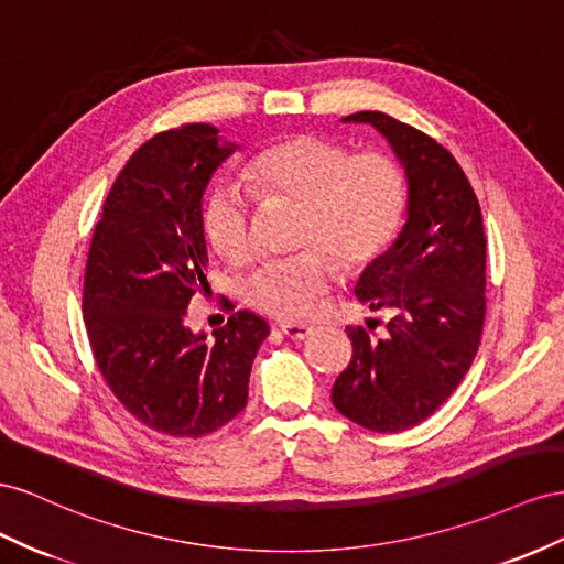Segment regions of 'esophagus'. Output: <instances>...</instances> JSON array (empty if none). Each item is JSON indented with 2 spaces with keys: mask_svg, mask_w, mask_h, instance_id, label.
<instances>
[{
  "mask_svg": "<svg viewBox=\"0 0 564 564\" xmlns=\"http://www.w3.org/2000/svg\"><path fill=\"white\" fill-rule=\"evenodd\" d=\"M281 333L293 337V340H304L312 333V326H304V324H279Z\"/></svg>",
  "mask_w": 564,
  "mask_h": 564,
  "instance_id": "obj_1",
  "label": "esophagus"
}]
</instances>
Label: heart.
Here are the masks:
<instances>
[{
    "instance_id": "1",
    "label": "heart",
    "mask_w": 564,
    "mask_h": 564,
    "mask_svg": "<svg viewBox=\"0 0 564 564\" xmlns=\"http://www.w3.org/2000/svg\"><path fill=\"white\" fill-rule=\"evenodd\" d=\"M246 180L262 200L297 205L293 260L252 273L246 300L285 321L316 312L337 267L359 271L392 248L406 217L409 182L399 160L382 151L351 153L345 143L293 134L267 143L246 165ZM207 243L231 264L252 254V210L231 186H215L200 205Z\"/></svg>"
}]
</instances>
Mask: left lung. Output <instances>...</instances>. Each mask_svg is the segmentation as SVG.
<instances>
[{
  "label": "left lung",
  "mask_w": 564,
  "mask_h": 564,
  "mask_svg": "<svg viewBox=\"0 0 564 564\" xmlns=\"http://www.w3.org/2000/svg\"><path fill=\"white\" fill-rule=\"evenodd\" d=\"M388 137L409 180V219L397 243L354 288L388 333L347 326L351 359L333 384V406L373 432L423 423L470 371L485 326L487 238L468 176L442 143L388 112L361 110Z\"/></svg>",
  "instance_id": "8db88e82"
}]
</instances>
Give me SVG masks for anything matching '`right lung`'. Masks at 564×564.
I'll return each mask as SVG.
<instances>
[{
  "label": "right lung",
  "instance_id": "1",
  "mask_svg": "<svg viewBox=\"0 0 564 564\" xmlns=\"http://www.w3.org/2000/svg\"><path fill=\"white\" fill-rule=\"evenodd\" d=\"M215 124H182L149 139L112 184L87 254L83 314L96 366L139 423L193 437L227 425L248 404L267 321L240 310L215 343L186 328L207 283L200 198L234 147ZM234 310V307H231Z\"/></svg>",
  "mask_w": 564,
  "mask_h": 564
}]
</instances>
